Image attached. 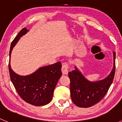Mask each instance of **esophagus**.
Segmentation results:
<instances>
[{
  "label": "esophagus",
  "instance_id": "1",
  "mask_svg": "<svg viewBox=\"0 0 122 122\" xmlns=\"http://www.w3.org/2000/svg\"><path fill=\"white\" fill-rule=\"evenodd\" d=\"M68 65L67 63H64L62 65V68H61V71L63 74L67 75L68 72Z\"/></svg>",
  "mask_w": 122,
  "mask_h": 122
}]
</instances>
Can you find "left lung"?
Here are the masks:
<instances>
[{"label":"left lung","mask_w":122,"mask_h":122,"mask_svg":"<svg viewBox=\"0 0 122 122\" xmlns=\"http://www.w3.org/2000/svg\"><path fill=\"white\" fill-rule=\"evenodd\" d=\"M113 55V67L106 78L91 81L84 77L75 66V70L68 72L70 93L72 102L80 107H90L99 103L106 94L112 84L115 73L116 53Z\"/></svg>","instance_id":"left-lung-1"}]
</instances>
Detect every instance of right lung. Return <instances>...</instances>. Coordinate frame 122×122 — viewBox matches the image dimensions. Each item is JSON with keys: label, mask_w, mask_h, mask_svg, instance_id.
I'll return each instance as SVG.
<instances>
[{"label": "right lung", "mask_w": 122, "mask_h": 122, "mask_svg": "<svg viewBox=\"0 0 122 122\" xmlns=\"http://www.w3.org/2000/svg\"><path fill=\"white\" fill-rule=\"evenodd\" d=\"M29 31L24 28L12 42L9 52V69L10 80L16 90L23 100L36 106L48 104L52 100L54 91L61 76V62L44 66L27 76H20L13 71L10 66L12 51L20 37Z\"/></svg>", "instance_id": "add662e5"}]
</instances>
